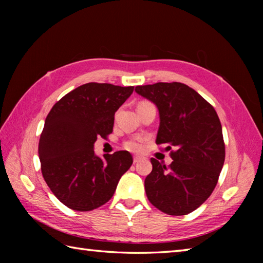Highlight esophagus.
<instances>
[{
  "mask_svg": "<svg viewBox=\"0 0 263 263\" xmlns=\"http://www.w3.org/2000/svg\"><path fill=\"white\" fill-rule=\"evenodd\" d=\"M140 160H141V158H140V157H135V158H133V163H135V164H138L139 161H140Z\"/></svg>",
  "mask_w": 263,
  "mask_h": 263,
  "instance_id": "34e87169",
  "label": "esophagus"
}]
</instances>
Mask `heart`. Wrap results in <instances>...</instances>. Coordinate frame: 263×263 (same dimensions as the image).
Instances as JSON below:
<instances>
[{"mask_svg": "<svg viewBox=\"0 0 263 263\" xmlns=\"http://www.w3.org/2000/svg\"><path fill=\"white\" fill-rule=\"evenodd\" d=\"M124 147L128 152L141 153L143 150V143L141 140H138V139H132V140H128L124 143Z\"/></svg>", "mask_w": 263, "mask_h": 263, "instance_id": "b5f03b06", "label": "heart"}]
</instances>
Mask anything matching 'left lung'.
Listing matches in <instances>:
<instances>
[{
	"instance_id": "left-lung-1",
	"label": "left lung",
	"mask_w": 263,
	"mask_h": 263,
	"mask_svg": "<svg viewBox=\"0 0 263 263\" xmlns=\"http://www.w3.org/2000/svg\"><path fill=\"white\" fill-rule=\"evenodd\" d=\"M136 91L158 107L156 143L166 144L173 159L166 167L152 158L153 171L144 180L148 200L167 215H187L210 197L224 165L219 117L211 104L181 82L137 86Z\"/></svg>"
}]
</instances>
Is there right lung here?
<instances>
[{
    "mask_svg": "<svg viewBox=\"0 0 263 263\" xmlns=\"http://www.w3.org/2000/svg\"><path fill=\"white\" fill-rule=\"evenodd\" d=\"M135 87L89 82L66 93L49 111L39 139L44 180L68 208L90 211L110 200L133 158L125 150L93 153L97 137L113 132L115 111Z\"/></svg>",
    "mask_w": 263,
    "mask_h": 263,
    "instance_id": "add662e5",
    "label": "right lung"
}]
</instances>
